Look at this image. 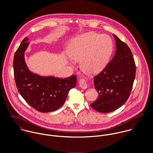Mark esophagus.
<instances>
[{
    "instance_id": "1",
    "label": "esophagus",
    "mask_w": 153,
    "mask_h": 153,
    "mask_svg": "<svg viewBox=\"0 0 153 153\" xmlns=\"http://www.w3.org/2000/svg\"><path fill=\"white\" fill-rule=\"evenodd\" d=\"M79 87L82 88V89H85L87 88V81L85 79L82 78L80 79L79 82Z\"/></svg>"
}]
</instances>
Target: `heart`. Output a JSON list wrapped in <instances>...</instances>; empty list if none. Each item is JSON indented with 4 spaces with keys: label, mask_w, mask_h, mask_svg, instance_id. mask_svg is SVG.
I'll list each match as a JSON object with an SVG mask.
<instances>
[{
    "label": "heart",
    "mask_w": 153,
    "mask_h": 153,
    "mask_svg": "<svg viewBox=\"0 0 153 153\" xmlns=\"http://www.w3.org/2000/svg\"><path fill=\"white\" fill-rule=\"evenodd\" d=\"M112 51V43L108 36L90 32L75 39L68 55L72 60L80 61L82 71L94 74L104 68Z\"/></svg>",
    "instance_id": "heart-1"
}]
</instances>
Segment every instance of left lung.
I'll return each instance as SVG.
<instances>
[{"label": "left lung", "mask_w": 153, "mask_h": 153, "mask_svg": "<svg viewBox=\"0 0 153 153\" xmlns=\"http://www.w3.org/2000/svg\"><path fill=\"white\" fill-rule=\"evenodd\" d=\"M114 36L117 48L115 55L94 77V87L99 95L91 105L102 113L115 111L126 103L135 76V64L130 48L116 35Z\"/></svg>", "instance_id": "left-lung-1"}]
</instances>
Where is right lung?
<instances>
[{
    "mask_svg": "<svg viewBox=\"0 0 153 153\" xmlns=\"http://www.w3.org/2000/svg\"><path fill=\"white\" fill-rule=\"evenodd\" d=\"M27 40L25 38L22 41L13 58L16 87L23 98L34 109L41 112L55 111L64 104L69 90L75 87L76 76L62 79L30 72L24 61V52L29 44Z\"/></svg>",
    "mask_w": 153,
    "mask_h": 153,
    "instance_id": "1",
    "label": "right lung"
}]
</instances>
